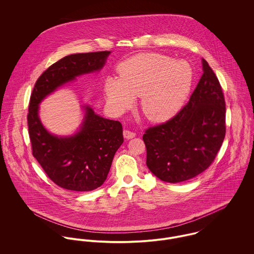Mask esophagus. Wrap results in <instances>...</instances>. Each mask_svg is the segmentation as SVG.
Wrapping results in <instances>:
<instances>
[{"mask_svg": "<svg viewBox=\"0 0 254 254\" xmlns=\"http://www.w3.org/2000/svg\"><path fill=\"white\" fill-rule=\"evenodd\" d=\"M123 136L125 139L127 140H130V139H133L135 136H136V133L130 131V130H124L123 131Z\"/></svg>", "mask_w": 254, "mask_h": 254, "instance_id": "34e87169", "label": "esophagus"}]
</instances>
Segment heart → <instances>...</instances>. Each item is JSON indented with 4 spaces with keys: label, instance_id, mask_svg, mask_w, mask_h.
<instances>
[{
    "label": "heart",
    "instance_id": "obj_1",
    "mask_svg": "<svg viewBox=\"0 0 254 254\" xmlns=\"http://www.w3.org/2000/svg\"><path fill=\"white\" fill-rule=\"evenodd\" d=\"M119 77L109 76L104 91L109 105L117 110L130 109L135 97L152 121H162L178 111L189 95L192 70L185 61L156 54L133 56L118 66Z\"/></svg>",
    "mask_w": 254,
    "mask_h": 254
}]
</instances>
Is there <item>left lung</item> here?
Here are the masks:
<instances>
[{
	"label": "left lung",
	"mask_w": 254,
	"mask_h": 254,
	"mask_svg": "<svg viewBox=\"0 0 254 254\" xmlns=\"http://www.w3.org/2000/svg\"><path fill=\"white\" fill-rule=\"evenodd\" d=\"M202 70L189 103L170 120L143 136L146 166L161 181L180 183L206 170L226 134L225 99L215 73L202 59Z\"/></svg>",
	"instance_id": "8db88e82"
}]
</instances>
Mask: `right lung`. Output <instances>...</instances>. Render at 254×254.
<instances>
[{"instance_id": "add662e5", "label": "right lung", "mask_w": 254, "mask_h": 254, "mask_svg": "<svg viewBox=\"0 0 254 254\" xmlns=\"http://www.w3.org/2000/svg\"><path fill=\"white\" fill-rule=\"evenodd\" d=\"M109 51L74 54L52 64L38 78L27 115L33 156L49 178L61 188L89 191L106 181L116 150L123 143L122 125L84 106L85 115L77 133L68 137L51 134L39 117V105L50 94L76 77L100 71Z\"/></svg>"}]
</instances>
